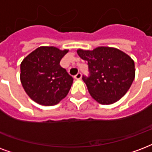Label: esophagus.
Listing matches in <instances>:
<instances>
[{"mask_svg":"<svg viewBox=\"0 0 152 152\" xmlns=\"http://www.w3.org/2000/svg\"><path fill=\"white\" fill-rule=\"evenodd\" d=\"M74 77H75V79L80 80V78H81V73L78 72V73H77V74H76V76H74Z\"/></svg>","mask_w":152,"mask_h":152,"instance_id":"obj_1","label":"esophagus"}]
</instances>
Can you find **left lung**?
I'll use <instances>...</instances> for the list:
<instances>
[{
	"label": "left lung",
	"instance_id": "left-lung-1",
	"mask_svg": "<svg viewBox=\"0 0 152 152\" xmlns=\"http://www.w3.org/2000/svg\"><path fill=\"white\" fill-rule=\"evenodd\" d=\"M88 62L89 76L82 79L94 100L102 104L118 102L127 93L135 76L134 62L122 50L99 47L93 50H77Z\"/></svg>",
	"mask_w": 152,
	"mask_h": 152
}]
</instances>
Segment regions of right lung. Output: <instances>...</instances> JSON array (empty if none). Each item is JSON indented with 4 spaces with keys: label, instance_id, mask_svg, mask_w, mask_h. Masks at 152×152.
Masks as SVG:
<instances>
[{
    "label": "right lung",
    "instance_id": "obj_1",
    "mask_svg": "<svg viewBox=\"0 0 152 152\" xmlns=\"http://www.w3.org/2000/svg\"><path fill=\"white\" fill-rule=\"evenodd\" d=\"M67 52L68 50L55 47H40L22 62V85L28 96L38 104L54 105L67 95L73 78L59 64Z\"/></svg>",
    "mask_w": 152,
    "mask_h": 152
}]
</instances>
